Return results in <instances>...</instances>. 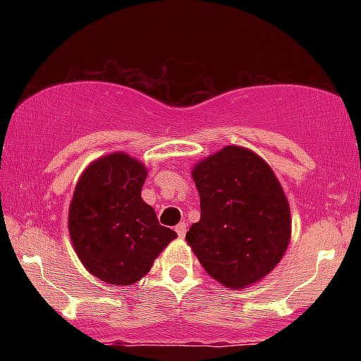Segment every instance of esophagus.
Here are the masks:
<instances>
[{
	"label": "esophagus",
	"instance_id": "esophagus-1",
	"mask_svg": "<svg viewBox=\"0 0 361 361\" xmlns=\"http://www.w3.org/2000/svg\"><path fill=\"white\" fill-rule=\"evenodd\" d=\"M175 231H176V234L180 235V238H185V234H186V222L178 224V226L175 227Z\"/></svg>",
	"mask_w": 361,
	"mask_h": 361
}]
</instances>
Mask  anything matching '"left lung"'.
I'll return each mask as SVG.
<instances>
[{"label": "left lung", "mask_w": 361, "mask_h": 361, "mask_svg": "<svg viewBox=\"0 0 361 361\" xmlns=\"http://www.w3.org/2000/svg\"><path fill=\"white\" fill-rule=\"evenodd\" d=\"M200 221L186 243L205 271L229 288L267 276L288 246L290 209L271 168L250 149L227 146L193 169Z\"/></svg>", "instance_id": "1"}]
</instances>
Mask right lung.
Here are the masks:
<instances>
[{"label": "right lung", "mask_w": 361, "mask_h": 361, "mask_svg": "<svg viewBox=\"0 0 361 361\" xmlns=\"http://www.w3.org/2000/svg\"><path fill=\"white\" fill-rule=\"evenodd\" d=\"M146 168L123 152L90 164L69 207V234L78 256L97 279L132 285L151 270L173 229L161 226L140 198Z\"/></svg>", "instance_id": "1"}]
</instances>
